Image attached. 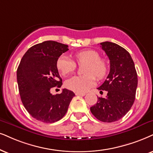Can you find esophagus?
<instances>
[{
  "label": "esophagus",
  "instance_id": "esophagus-1",
  "mask_svg": "<svg viewBox=\"0 0 153 153\" xmlns=\"http://www.w3.org/2000/svg\"><path fill=\"white\" fill-rule=\"evenodd\" d=\"M75 95H77V96H85V92H76V93H75Z\"/></svg>",
  "mask_w": 153,
  "mask_h": 153
}]
</instances>
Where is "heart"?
<instances>
[{
	"label": "heart",
	"mask_w": 153,
	"mask_h": 153,
	"mask_svg": "<svg viewBox=\"0 0 153 153\" xmlns=\"http://www.w3.org/2000/svg\"><path fill=\"white\" fill-rule=\"evenodd\" d=\"M97 51L85 49L74 54L78 64L86 63L83 75H75L65 82V86L69 90L77 92H84L92 88L95 82V77L102 79L107 73V64L104 59H100ZM56 66L59 73L66 76L76 69L77 65L73 59L65 55L61 56L57 60Z\"/></svg>",
	"instance_id": "1"
}]
</instances>
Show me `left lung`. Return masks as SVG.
<instances>
[{
  "label": "left lung",
  "mask_w": 153,
  "mask_h": 153,
  "mask_svg": "<svg viewBox=\"0 0 153 153\" xmlns=\"http://www.w3.org/2000/svg\"><path fill=\"white\" fill-rule=\"evenodd\" d=\"M110 61V71L97 89L107 92L106 97H97L90 111L102 122H114L126 114L135 101L138 76L130 53L113 42L100 43Z\"/></svg>",
  "instance_id": "left-lung-1"
}]
</instances>
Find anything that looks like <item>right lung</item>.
Here are the masks:
<instances>
[{
	"instance_id": "right-lung-1",
	"label": "right lung",
	"mask_w": 153,
	"mask_h": 153,
	"mask_svg": "<svg viewBox=\"0 0 153 153\" xmlns=\"http://www.w3.org/2000/svg\"><path fill=\"white\" fill-rule=\"evenodd\" d=\"M68 47L54 41L36 44L27 51L17 68V85L23 105L32 117L42 122L53 123L62 119L75 96L67 89L61 94L51 93L54 87L62 85L56 62Z\"/></svg>"
}]
</instances>
